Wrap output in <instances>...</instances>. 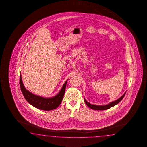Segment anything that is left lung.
<instances>
[{"instance_id":"obj_1","label":"left lung","mask_w":147,"mask_h":147,"mask_svg":"<svg viewBox=\"0 0 147 147\" xmlns=\"http://www.w3.org/2000/svg\"><path fill=\"white\" fill-rule=\"evenodd\" d=\"M125 93L126 92H125V94L123 95H122V96L121 97H120L119 99L115 100L114 101H113V102H110L109 104L106 105H92V104H90V103L86 101V100L85 99L84 97V101L85 102V103L86 104L87 106L88 107H90V109H92V110H107L110 109L111 107H114L115 105H117L118 103H119L121 100L123 98V97H125Z\"/></svg>"}]
</instances>
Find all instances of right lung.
I'll use <instances>...</instances> for the list:
<instances>
[{"label": "right lung", "instance_id": "right-lung-1", "mask_svg": "<svg viewBox=\"0 0 147 147\" xmlns=\"http://www.w3.org/2000/svg\"><path fill=\"white\" fill-rule=\"evenodd\" d=\"M67 82V80L63 85L60 92L56 96L50 98H45L34 95L28 90L23 84L21 74L20 78V90L25 99L34 107L44 111L54 110L60 105L64 96Z\"/></svg>", "mask_w": 147, "mask_h": 147}]
</instances>
